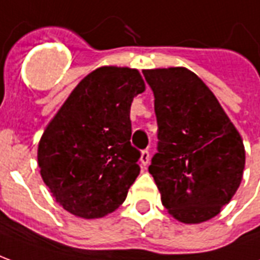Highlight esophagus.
Returning <instances> with one entry per match:
<instances>
[{"label":"esophagus","instance_id":"esophagus-1","mask_svg":"<svg viewBox=\"0 0 260 260\" xmlns=\"http://www.w3.org/2000/svg\"><path fill=\"white\" fill-rule=\"evenodd\" d=\"M149 160H150V153H149V150H142L141 153V161L143 166H147L149 164Z\"/></svg>","mask_w":260,"mask_h":260}]
</instances>
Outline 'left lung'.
<instances>
[{"label":"left lung","instance_id":"8db88e82","mask_svg":"<svg viewBox=\"0 0 260 260\" xmlns=\"http://www.w3.org/2000/svg\"><path fill=\"white\" fill-rule=\"evenodd\" d=\"M154 94L157 153L149 173L163 206L182 223L206 221L238 189L245 150L210 89L186 68L146 69Z\"/></svg>","mask_w":260,"mask_h":260}]
</instances>
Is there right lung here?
I'll use <instances>...</instances> for the list:
<instances>
[{"instance_id": "1", "label": "right lung", "mask_w": 260, "mask_h": 260, "mask_svg": "<svg viewBox=\"0 0 260 260\" xmlns=\"http://www.w3.org/2000/svg\"><path fill=\"white\" fill-rule=\"evenodd\" d=\"M145 90L136 69L103 67L69 94L44 131L37 160L44 184L65 210L103 217L125 201L139 175L131 145V104Z\"/></svg>"}]
</instances>
